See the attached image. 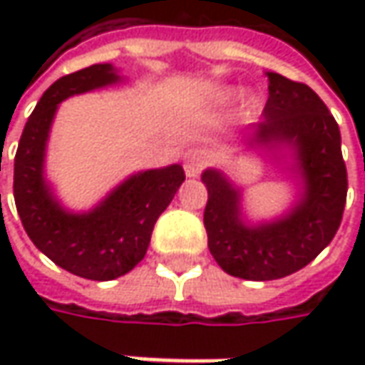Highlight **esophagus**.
<instances>
[{
  "label": "esophagus",
  "instance_id": "34e87169",
  "mask_svg": "<svg viewBox=\"0 0 365 365\" xmlns=\"http://www.w3.org/2000/svg\"><path fill=\"white\" fill-rule=\"evenodd\" d=\"M207 166V158L203 152H189L185 158V173L189 178H197L203 173V168Z\"/></svg>",
  "mask_w": 365,
  "mask_h": 365
}]
</instances>
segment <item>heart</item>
Segmentation results:
<instances>
[{
    "label": "heart",
    "mask_w": 365,
    "mask_h": 365,
    "mask_svg": "<svg viewBox=\"0 0 365 365\" xmlns=\"http://www.w3.org/2000/svg\"><path fill=\"white\" fill-rule=\"evenodd\" d=\"M233 95H235V89H230V87H227V89H221V91H217V95H215V103H217V106H225ZM252 103H254L252 99L245 101V106H252Z\"/></svg>",
    "instance_id": "obj_1"
}]
</instances>
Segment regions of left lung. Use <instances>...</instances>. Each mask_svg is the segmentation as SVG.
Instances as JSON below:
<instances>
[{
	"mask_svg": "<svg viewBox=\"0 0 365 365\" xmlns=\"http://www.w3.org/2000/svg\"><path fill=\"white\" fill-rule=\"evenodd\" d=\"M268 75V101L262 120L244 133L247 148L290 152L301 195L288 213L250 223L242 211V189L217 168L201 180L209 199L203 223L209 252L227 274L244 280H276L304 268L339 230L347 197L341 133L327 106L311 87Z\"/></svg>",
	"mask_w": 365,
	"mask_h": 365,
	"instance_id": "1",
	"label": "left lung"
}]
</instances>
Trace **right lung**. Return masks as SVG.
<instances>
[{
    "instance_id": "1",
    "label": "right lung",
    "mask_w": 365,
    "mask_h": 365,
    "mask_svg": "<svg viewBox=\"0 0 365 365\" xmlns=\"http://www.w3.org/2000/svg\"><path fill=\"white\" fill-rule=\"evenodd\" d=\"M121 83L113 64L64 75L40 97L21 132L14 160V199L28 237L66 272L113 280L146 256L156 219L185 180L180 164L128 176L89 211H68L44 176L50 128L64 99Z\"/></svg>"
}]
</instances>
